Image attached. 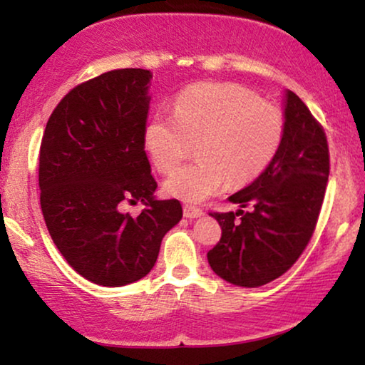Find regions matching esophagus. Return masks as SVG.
<instances>
[{"instance_id":"1","label":"esophagus","mask_w":365,"mask_h":365,"mask_svg":"<svg viewBox=\"0 0 365 365\" xmlns=\"http://www.w3.org/2000/svg\"><path fill=\"white\" fill-rule=\"evenodd\" d=\"M184 216H186L187 219H197V217L204 216V212H202V209L186 204V206H184Z\"/></svg>"}]
</instances>
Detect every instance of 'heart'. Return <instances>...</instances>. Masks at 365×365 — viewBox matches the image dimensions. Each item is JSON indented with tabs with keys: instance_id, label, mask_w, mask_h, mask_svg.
<instances>
[{
	"instance_id": "heart-1",
	"label": "heart",
	"mask_w": 365,
	"mask_h": 365,
	"mask_svg": "<svg viewBox=\"0 0 365 365\" xmlns=\"http://www.w3.org/2000/svg\"><path fill=\"white\" fill-rule=\"evenodd\" d=\"M284 114L276 104L232 83H202L179 94L174 114L159 113L144 129V148L159 173L176 169L194 143L197 159L164 182L169 196L201 202L226 182L242 186L281 148Z\"/></svg>"
}]
</instances>
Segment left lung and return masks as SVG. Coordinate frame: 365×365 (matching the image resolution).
<instances>
[{
    "label": "left lung",
    "instance_id": "1",
    "mask_svg": "<svg viewBox=\"0 0 365 365\" xmlns=\"http://www.w3.org/2000/svg\"><path fill=\"white\" fill-rule=\"evenodd\" d=\"M284 138L271 164L229 201L236 212L211 216L222 229L209 266L239 287H259L297 261L314 227L329 179L322 128L292 91H284Z\"/></svg>",
    "mask_w": 365,
    "mask_h": 365
}]
</instances>
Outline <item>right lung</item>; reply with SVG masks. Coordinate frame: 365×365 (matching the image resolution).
I'll use <instances>...</instances> for the list:
<instances>
[{
	"mask_svg": "<svg viewBox=\"0 0 365 365\" xmlns=\"http://www.w3.org/2000/svg\"><path fill=\"white\" fill-rule=\"evenodd\" d=\"M153 73L114 69L71 89L54 109L39 151V191L54 246L88 281L119 287L156 264L181 202L154 196L144 151ZM141 200L138 218L120 212Z\"/></svg>",
	"mask_w": 365,
	"mask_h": 365,
	"instance_id": "add662e5",
	"label": "right lung"
}]
</instances>
